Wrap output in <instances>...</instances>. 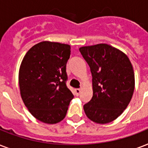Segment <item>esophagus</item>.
I'll return each instance as SVG.
<instances>
[{"label":"esophagus","instance_id":"obj_1","mask_svg":"<svg viewBox=\"0 0 148 148\" xmlns=\"http://www.w3.org/2000/svg\"><path fill=\"white\" fill-rule=\"evenodd\" d=\"M75 94L77 96H78L81 94V89H75Z\"/></svg>","mask_w":148,"mask_h":148}]
</instances>
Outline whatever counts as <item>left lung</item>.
I'll return each mask as SVG.
<instances>
[{
	"mask_svg": "<svg viewBox=\"0 0 148 148\" xmlns=\"http://www.w3.org/2000/svg\"><path fill=\"white\" fill-rule=\"evenodd\" d=\"M79 51L92 74L93 97L84 105L86 116L104 124L124 112L133 96L135 79L127 54L107 44L84 46Z\"/></svg>",
	"mask_w": 148,
	"mask_h": 148,
	"instance_id": "8db88e82",
	"label": "left lung"
}]
</instances>
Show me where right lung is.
<instances>
[{"mask_svg":"<svg viewBox=\"0 0 148 148\" xmlns=\"http://www.w3.org/2000/svg\"><path fill=\"white\" fill-rule=\"evenodd\" d=\"M70 55V45L45 40L34 45L21 61V96L29 112L43 123L54 124L64 120L74 97L66 86Z\"/></svg>","mask_w":148,"mask_h":148,"instance_id":"right-lung-1","label":"right lung"}]
</instances>
